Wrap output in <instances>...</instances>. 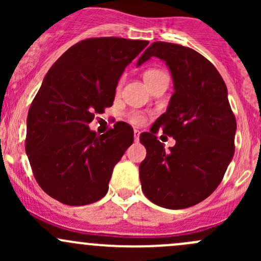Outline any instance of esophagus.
<instances>
[{
  "label": "esophagus",
  "mask_w": 261,
  "mask_h": 261,
  "mask_svg": "<svg viewBox=\"0 0 261 261\" xmlns=\"http://www.w3.org/2000/svg\"><path fill=\"white\" fill-rule=\"evenodd\" d=\"M134 136H135V141L140 140V131L134 130Z\"/></svg>",
  "instance_id": "34e87169"
}]
</instances>
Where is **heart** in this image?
Returning a JSON list of instances; mask_svg holds the SVG:
<instances>
[{
	"label": "heart",
	"mask_w": 261,
	"mask_h": 261,
	"mask_svg": "<svg viewBox=\"0 0 261 261\" xmlns=\"http://www.w3.org/2000/svg\"><path fill=\"white\" fill-rule=\"evenodd\" d=\"M165 74V73H163L162 70L159 69H147L145 73H144V80H145L146 84L149 86L150 83H152L156 78H159L160 75ZM128 118H130V121L133 123H135V125H141V123L145 122V116L139 114V112H131L130 115H128Z\"/></svg>",
	"instance_id": "b5f03b06"
}]
</instances>
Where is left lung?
Wrapping results in <instances>:
<instances>
[{"label":"left lung","instance_id":"1","mask_svg":"<svg viewBox=\"0 0 261 261\" xmlns=\"http://www.w3.org/2000/svg\"><path fill=\"white\" fill-rule=\"evenodd\" d=\"M163 59L172 72L174 93L169 106L140 141L146 158L139 167L144 194L160 207L194 206L218 187L235 152L236 118L218 70L196 50L155 41L139 58ZM173 136L176 145L165 152L156 133Z\"/></svg>","mask_w":261,"mask_h":261}]
</instances>
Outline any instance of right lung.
<instances>
[{
	"instance_id": "1",
	"label": "right lung",
	"mask_w": 261,
	"mask_h": 261,
	"mask_svg": "<svg viewBox=\"0 0 261 261\" xmlns=\"http://www.w3.org/2000/svg\"><path fill=\"white\" fill-rule=\"evenodd\" d=\"M149 44L91 38L70 46L46 73L28 114L25 149L45 193L68 206H84L109 191L114 167L134 141L126 122L98 136L88 123L114 103L125 68Z\"/></svg>"
}]
</instances>
